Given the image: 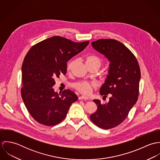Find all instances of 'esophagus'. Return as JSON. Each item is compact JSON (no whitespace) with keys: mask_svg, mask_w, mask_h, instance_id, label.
<instances>
[{"mask_svg":"<svg viewBox=\"0 0 160 160\" xmlns=\"http://www.w3.org/2000/svg\"><path fill=\"white\" fill-rule=\"evenodd\" d=\"M89 100V97H86V96H84V95H81L79 97V100Z\"/></svg>","mask_w":160,"mask_h":160,"instance_id":"34e87169","label":"esophagus"}]
</instances>
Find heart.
I'll return each mask as SVG.
<instances>
[{"label":"heart","instance_id":"heart-1","mask_svg":"<svg viewBox=\"0 0 160 160\" xmlns=\"http://www.w3.org/2000/svg\"><path fill=\"white\" fill-rule=\"evenodd\" d=\"M86 63L88 67L97 66L98 68L100 67L102 65V60L96 55H89L86 58ZM72 65V62H71L68 64L67 68L70 69ZM96 84L93 82H89L88 81H80L75 83L73 86L79 92L84 94H89L92 91V88L95 87Z\"/></svg>","mask_w":160,"mask_h":160}]
</instances>
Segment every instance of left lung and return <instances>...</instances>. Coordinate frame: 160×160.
<instances>
[{"label":"left lung","instance_id":"8db88e82","mask_svg":"<svg viewBox=\"0 0 160 160\" xmlns=\"http://www.w3.org/2000/svg\"><path fill=\"white\" fill-rule=\"evenodd\" d=\"M91 44L110 62L108 74L100 89L101 95L110 98L109 102L105 104L99 100H93L97 110L91 114L90 118L98 127L109 129L123 122L136 103L140 69L134 55L121 42L115 39H102Z\"/></svg>","mask_w":160,"mask_h":160}]
</instances>
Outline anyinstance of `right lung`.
Returning <instances> with one entry per match:
<instances>
[{
    "label": "right lung",
    "instance_id": "right-lung-1",
    "mask_svg": "<svg viewBox=\"0 0 160 160\" xmlns=\"http://www.w3.org/2000/svg\"><path fill=\"white\" fill-rule=\"evenodd\" d=\"M89 43L53 36L34 45L27 53L22 68L21 93L28 111L39 123L47 126L60 123L71 105L78 100L71 90L58 93L53 86L55 78L66 74L67 62Z\"/></svg>",
    "mask_w": 160,
    "mask_h": 160
}]
</instances>
